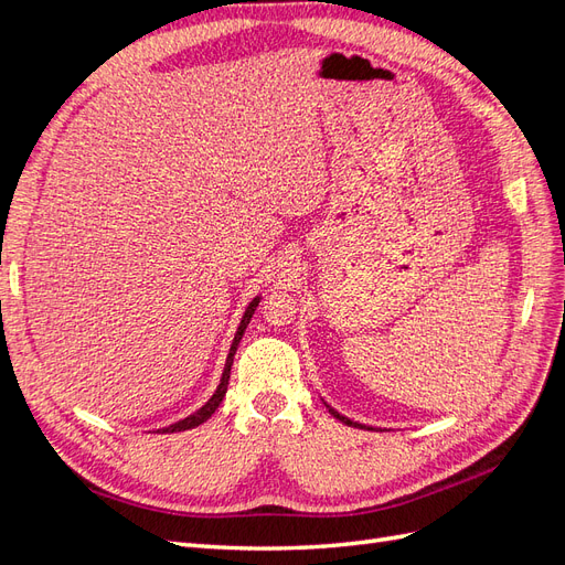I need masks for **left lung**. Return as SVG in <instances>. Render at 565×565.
Returning <instances> with one entry per match:
<instances>
[{"instance_id":"8db88e82","label":"left lung","mask_w":565,"mask_h":565,"mask_svg":"<svg viewBox=\"0 0 565 565\" xmlns=\"http://www.w3.org/2000/svg\"><path fill=\"white\" fill-rule=\"evenodd\" d=\"M324 405H328V403H324ZM328 409H330V413H332V415H334V417H337L339 422H344V424H349V426H361V429H365V424H358V422H351L349 417H344V415H339L334 407H330V405H328ZM367 429H372V426H367Z\"/></svg>"}]
</instances>
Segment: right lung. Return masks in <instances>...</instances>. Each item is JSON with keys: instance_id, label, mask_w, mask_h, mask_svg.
I'll return each mask as SVG.
<instances>
[{"instance_id": "add662e5", "label": "right lung", "mask_w": 565, "mask_h": 565, "mask_svg": "<svg viewBox=\"0 0 565 565\" xmlns=\"http://www.w3.org/2000/svg\"><path fill=\"white\" fill-rule=\"evenodd\" d=\"M256 306H259V297H254V299L249 301V306L245 309V316H243L241 324H237V332H235V339H233L231 351H228V358H226V367H224V374H221V382H218V386H216V391H214V396H212L207 403H204L200 409H195L193 415H188L185 419H179L177 424H169V426H164V429H160V431H164V434H174V431L195 429V426H200L202 422H207V419L216 413V407L221 405V401H224L226 391H228L233 355H235V351H237V344H241V339H243V334H245V330H247V324H249V320H252V316H254V311H256Z\"/></svg>"}]
</instances>
